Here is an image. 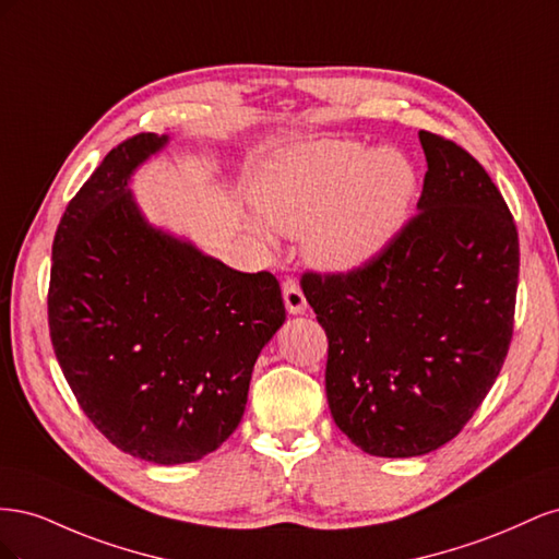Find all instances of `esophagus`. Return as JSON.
I'll list each match as a JSON object with an SVG mask.
<instances>
[{
	"mask_svg": "<svg viewBox=\"0 0 559 559\" xmlns=\"http://www.w3.org/2000/svg\"><path fill=\"white\" fill-rule=\"evenodd\" d=\"M282 294H284V306H286V310H289L292 314L306 312V308H308L306 294H302L300 284H298L294 277L284 280V284H282Z\"/></svg>",
	"mask_w": 559,
	"mask_h": 559,
	"instance_id": "esophagus-1",
	"label": "esophagus"
}]
</instances>
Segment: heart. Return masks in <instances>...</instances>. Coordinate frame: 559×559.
I'll return each mask as SVG.
<instances>
[{
  "label": "heart",
  "mask_w": 559,
  "mask_h": 559,
  "mask_svg": "<svg viewBox=\"0 0 559 559\" xmlns=\"http://www.w3.org/2000/svg\"><path fill=\"white\" fill-rule=\"evenodd\" d=\"M417 175L399 148L370 151L349 140L286 148L270 163L259 207L284 235L306 233L321 270H354L392 242L413 205Z\"/></svg>",
  "instance_id": "obj_1"
}]
</instances>
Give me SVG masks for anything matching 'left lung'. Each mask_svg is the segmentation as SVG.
<instances>
[{
    "instance_id": "left-lung-1",
    "label": "left lung",
    "mask_w": 559,
    "mask_h": 559,
    "mask_svg": "<svg viewBox=\"0 0 559 559\" xmlns=\"http://www.w3.org/2000/svg\"><path fill=\"white\" fill-rule=\"evenodd\" d=\"M419 142L429 167L419 212L368 263L300 280L329 337L331 415L376 456H419L452 441L513 337V214L466 148L427 130Z\"/></svg>"
}]
</instances>
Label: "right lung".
Returning <instances> with one entry per match:
<instances>
[{
    "label": "right lung",
    "instance_id": "right-lung-1",
    "mask_svg": "<svg viewBox=\"0 0 559 559\" xmlns=\"http://www.w3.org/2000/svg\"><path fill=\"white\" fill-rule=\"evenodd\" d=\"M167 144L111 148L53 240L48 329L81 411L154 464L198 462L238 429L253 364L284 324L273 273H240L146 224L128 189Z\"/></svg>",
    "mask_w": 559,
    "mask_h": 559
}]
</instances>
